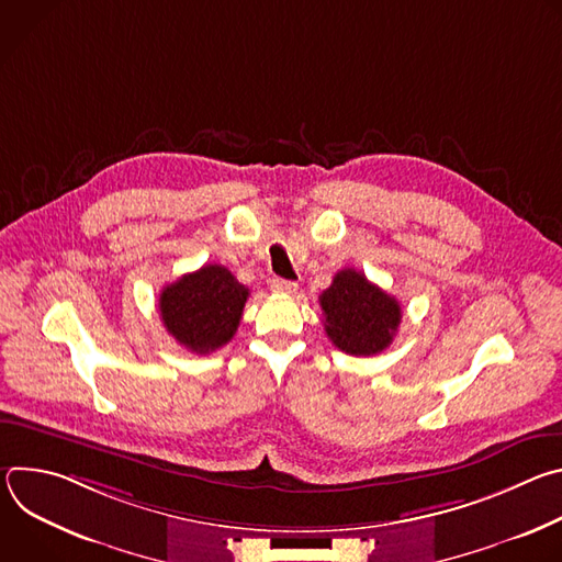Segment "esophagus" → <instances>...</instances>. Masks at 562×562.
<instances>
[{
	"mask_svg": "<svg viewBox=\"0 0 562 562\" xmlns=\"http://www.w3.org/2000/svg\"><path fill=\"white\" fill-rule=\"evenodd\" d=\"M271 291L273 293H282V295H293L297 291V284L291 282V280L276 278V280H271Z\"/></svg>",
	"mask_w": 562,
	"mask_h": 562,
	"instance_id": "34e87169",
	"label": "esophagus"
}]
</instances>
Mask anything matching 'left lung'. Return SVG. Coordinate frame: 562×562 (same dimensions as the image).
<instances>
[{
    "label": "left lung",
    "instance_id": "8db88e82",
    "mask_svg": "<svg viewBox=\"0 0 562 562\" xmlns=\"http://www.w3.org/2000/svg\"><path fill=\"white\" fill-rule=\"evenodd\" d=\"M329 340L349 356L384 351L400 327V302L356 269H342L317 297Z\"/></svg>",
    "mask_w": 562,
    "mask_h": 562
}]
</instances>
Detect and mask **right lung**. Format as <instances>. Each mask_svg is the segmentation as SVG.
<instances>
[{
	"instance_id": "1",
	"label": "right lung",
	"mask_w": 562,
	"mask_h": 562,
	"mask_svg": "<svg viewBox=\"0 0 562 562\" xmlns=\"http://www.w3.org/2000/svg\"><path fill=\"white\" fill-rule=\"evenodd\" d=\"M249 289L222 265H204L159 293V313L167 331L189 351L206 356L237 331Z\"/></svg>"
}]
</instances>
